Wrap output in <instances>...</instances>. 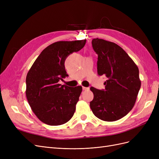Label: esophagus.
Instances as JSON below:
<instances>
[{
  "label": "esophagus",
  "instance_id": "esophagus-1",
  "mask_svg": "<svg viewBox=\"0 0 159 159\" xmlns=\"http://www.w3.org/2000/svg\"><path fill=\"white\" fill-rule=\"evenodd\" d=\"M82 89H83V90H84V91H87V90H89V88H86V87H82Z\"/></svg>",
  "mask_w": 159,
  "mask_h": 159
}]
</instances>
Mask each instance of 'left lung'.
Segmentation results:
<instances>
[{
    "mask_svg": "<svg viewBox=\"0 0 159 159\" xmlns=\"http://www.w3.org/2000/svg\"><path fill=\"white\" fill-rule=\"evenodd\" d=\"M93 49L98 54V74L105 75V89H90L93 99L89 103L93 113L105 121L123 117L135 103L141 88L137 65L122 48L115 43L94 38Z\"/></svg>",
    "mask_w": 159,
    "mask_h": 159,
    "instance_id": "obj_1",
    "label": "left lung"
}]
</instances>
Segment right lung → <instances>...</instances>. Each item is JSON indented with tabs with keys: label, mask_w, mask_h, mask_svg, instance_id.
Returning <instances> with one entry per match:
<instances>
[{
	"label": "right lung",
	"mask_w": 159,
	"mask_h": 159,
	"mask_svg": "<svg viewBox=\"0 0 159 159\" xmlns=\"http://www.w3.org/2000/svg\"><path fill=\"white\" fill-rule=\"evenodd\" d=\"M86 40L60 41L43 50L28 71L26 95L36 117L49 125H60L70 121L82 91L81 86L71 88L58 84L68 77L65 60L80 51Z\"/></svg>",
	"instance_id": "obj_1"
}]
</instances>
